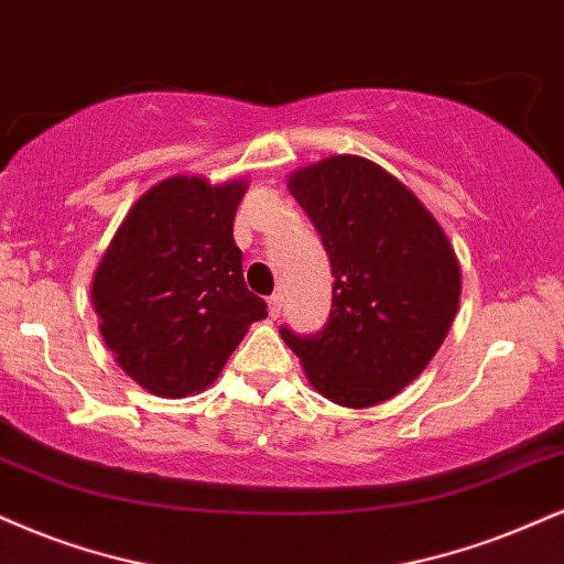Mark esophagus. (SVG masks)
<instances>
[{
	"label": "esophagus",
	"mask_w": 564,
	"mask_h": 564,
	"mask_svg": "<svg viewBox=\"0 0 564 564\" xmlns=\"http://www.w3.org/2000/svg\"><path fill=\"white\" fill-rule=\"evenodd\" d=\"M268 312H270V317H273V321L278 315H281V296H278V294L268 296Z\"/></svg>",
	"instance_id": "34e87169"
}]
</instances>
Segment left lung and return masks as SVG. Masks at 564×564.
I'll return each instance as SVG.
<instances>
[{
  "label": "left lung",
  "instance_id": "left-lung-1",
  "mask_svg": "<svg viewBox=\"0 0 564 564\" xmlns=\"http://www.w3.org/2000/svg\"><path fill=\"white\" fill-rule=\"evenodd\" d=\"M321 234L334 304L317 334L281 338L315 391L362 410L397 397L431 362L459 307L463 275L444 228L402 181L357 154L289 175Z\"/></svg>",
  "mask_w": 564,
  "mask_h": 564
}]
</instances>
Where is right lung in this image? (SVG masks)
<instances>
[{"instance_id":"1","label":"right lung","mask_w":564,"mask_h":564,"mask_svg":"<svg viewBox=\"0 0 564 564\" xmlns=\"http://www.w3.org/2000/svg\"><path fill=\"white\" fill-rule=\"evenodd\" d=\"M247 181L173 175L120 223L91 283L99 334L141 389L205 391L268 304L243 283L234 217Z\"/></svg>"}]
</instances>
